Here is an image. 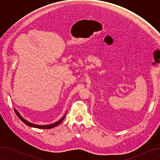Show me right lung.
<instances>
[{"label": "right lung", "instance_id": "1", "mask_svg": "<svg viewBox=\"0 0 160 160\" xmlns=\"http://www.w3.org/2000/svg\"><path fill=\"white\" fill-rule=\"evenodd\" d=\"M14 111H15V112H16V115L18 117V118H19L22 122H23L24 123H25L27 125H28V126H29V127H34V128H41V129H49V128H54V127L58 126V125H59V124L63 121V120H64V118H65V116H66V114H65V115H64L61 119H60V120H59V121H58L57 122H55L54 123L50 124V125H35V124L32 123L28 122L27 120H26L25 119H24L23 118H22V117L20 115V114L18 112V111H17L16 109H14Z\"/></svg>", "mask_w": 160, "mask_h": 160}]
</instances>
